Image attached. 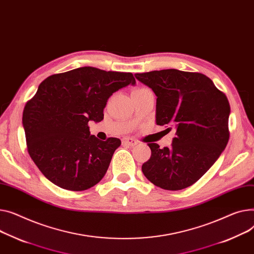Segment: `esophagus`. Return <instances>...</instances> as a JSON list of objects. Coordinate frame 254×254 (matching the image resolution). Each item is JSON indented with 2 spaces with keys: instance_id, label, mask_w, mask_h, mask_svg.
Instances as JSON below:
<instances>
[{
  "instance_id": "obj_1",
  "label": "esophagus",
  "mask_w": 254,
  "mask_h": 254,
  "mask_svg": "<svg viewBox=\"0 0 254 254\" xmlns=\"http://www.w3.org/2000/svg\"><path fill=\"white\" fill-rule=\"evenodd\" d=\"M123 144L127 145V146H136L138 144V141L132 139V138H129V137H125L123 139Z\"/></svg>"
}]
</instances>
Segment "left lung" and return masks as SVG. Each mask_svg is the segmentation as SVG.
<instances>
[{
  "label": "left lung",
  "instance_id": "1",
  "mask_svg": "<svg viewBox=\"0 0 254 254\" xmlns=\"http://www.w3.org/2000/svg\"><path fill=\"white\" fill-rule=\"evenodd\" d=\"M134 75L157 97L156 124L175 126L177 129L170 148L148 143L151 157L142 165V172L164 190L190 187L213 165L228 144V98L199 72L163 69Z\"/></svg>",
  "mask_w": 254,
  "mask_h": 254
}]
</instances>
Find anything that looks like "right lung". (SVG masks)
Instances as JSON below:
<instances>
[{"mask_svg": "<svg viewBox=\"0 0 254 254\" xmlns=\"http://www.w3.org/2000/svg\"><path fill=\"white\" fill-rule=\"evenodd\" d=\"M134 84L132 73L95 67L50 75L24 107L22 124L28 154L58 187L83 191L105 176L122 142L91 134L89 122H101L109 97Z\"/></svg>", "mask_w": 254, "mask_h": 254, "instance_id": "1", "label": "right lung"}]
</instances>
